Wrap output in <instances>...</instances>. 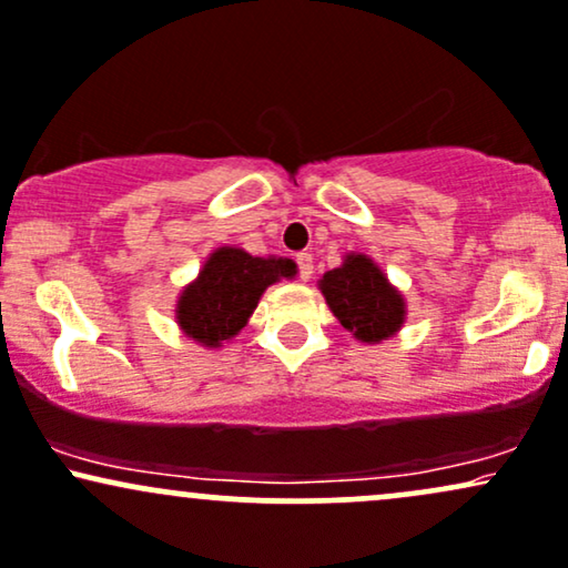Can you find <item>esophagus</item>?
Returning <instances> with one entry per match:
<instances>
[{
  "label": "esophagus",
  "mask_w": 568,
  "mask_h": 568,
  "mask_svg": "<svg viewBox=\"0 0 568 568\" xmlns=\"http://www.w3.org/2000/svg\"><path fill=\"white\" fill-rule=\"evenodd\" d=\"M296 264H298V277L302 280H310L312 272H314V264H312V254H298L296 256Z\"/></svg>",
  "instance_id": "obj_1"
}]
</instances>
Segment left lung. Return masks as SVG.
Segmentation results:
<instances>
[{
  "label": "left lung",
  "instance_id": "obj_1",
  "mask_svg": "<svg viewBox=\"0 0 568 568\" xmlns=\"http://www.w3.org/2000/svg\"><path fill=\"white\" fill-rule=\"evenodd\" d=\"M327 306L362 344H381L405 323V298L365 254H346L344 264L320 280Z\"/></svg>",
  "mask_w": 568,
  "mask_h": 568
}]
</instances>
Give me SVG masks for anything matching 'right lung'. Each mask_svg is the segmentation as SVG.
Listing matches in <instances>:
<instances>
[{
  "instance_id": "add662e5",
  "label": "right lung",
  "mask_w": 568,
  "mask_h": 568,
  "mask_svg": "<svg viewBox=\"0 0 568 568\" xmlns=\"http://www.w3.org/2000/svg\"><path fill=\"white\" fill-rule=\"evenodd\" d=\"M280 277H296L293 258L251 256L243 248L222 245L180 293L176 323L184 336L216 349L243 331L262 293Z\"/></svg>"
}]
</instances>
